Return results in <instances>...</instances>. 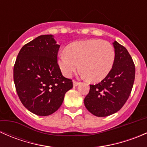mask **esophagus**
<instances>
[{
  "instance_id": "1",
  "label": "esophagus",
  "mask_w": 147,
  "mask_h": 147,
  "mask_svg": "<svg viewBox=\"0 0 147 147\" xmlns=\"http://www.w3.org/2000/svg\"><path fill=\"white\" fill-rule=\"evenodd\" d=\"M79 84H80L79 82H78V81H76V80H73V85L75 86V87L78 86Z\"/></svg>"
}]
</instances>
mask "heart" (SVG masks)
I'll use <instances>...</instances> for the list:
<instances>
[{
	"instance_id": "b5f03b06",
	"label": "heart",
	"mask_w": 147,
	"mask_h": 147,
	"mask_svg": "<svg viewBox=\"0 0 147 147\" xmlns=\"http://www.w3.org/2000/svg\"><path fill=\"white\" fill-rule=\"evenodd\" d=\"M58 55L59 67L65 77H70L79 67L82 76L99 82L113 67L116 53L114 46L100 39L77 41L69 44Z\"/></svg>"
}]
</instances>
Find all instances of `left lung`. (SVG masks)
Returning <instances> with one entry per match:
<instances>
[{
	"instance_id": "1",
	"label": "left lung",
	"mask_w": 147,
	"mask_h": 147,
	"mask_svg": "<svg viewBox=\"0 0 147 147\" xmlns=\"http://www.w3.org/2000/svg\"><path fill=\"white\" fill-rule=\"evenodd\" d=\"M113 67L97 84H90L84 100L89 112L97 117H107L118 112L128 100L135 78V65L127 49L117 41Z\"/></svg>"
}]
</instances>
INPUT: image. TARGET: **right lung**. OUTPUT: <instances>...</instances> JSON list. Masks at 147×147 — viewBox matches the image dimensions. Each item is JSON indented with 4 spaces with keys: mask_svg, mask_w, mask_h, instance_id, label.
Here are the masks:
<instances>
[{
    "mask_svg": "<svg viewBox=\"0 0 147 147\" xmlns=\"http://www.w3.org/2000/svg\"><path fill=\"white\" fill-rule=\"evenodd\" d=\"M60 45L52 35H40L23 46L13 67V80L20 102L39 116L52 115L72 88L57 63Z\"/></svg>",
    "mask_w": 147,
    "mask_h": 147,
    "instance_id": "right-lung-1",
    "label": "right lung"
}]
</instances>
